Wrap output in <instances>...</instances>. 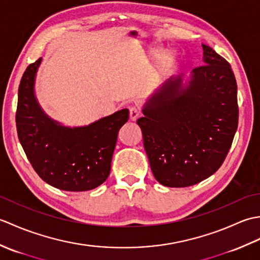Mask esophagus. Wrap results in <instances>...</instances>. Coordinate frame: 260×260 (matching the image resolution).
Returning a JSON list of instances; mask_svg holds the SVG:
<instances>
[{
  "label": "esophagus",
  "instance_id": "obj_1",
  "mask_svg": "<svg viewBox=\"0 0 260 260\" xmlns=\"http://www.w3.org/2000/svg\"><path fill=\"white\" fill-rule=\"evenodd\" d=\"M140 116H141V110L139 108L135 106L129 108V117L132 120H136L140 117Z\"/></svg>",
  "mask_w": 260,
  "mask_h": 260
}]
</instances>
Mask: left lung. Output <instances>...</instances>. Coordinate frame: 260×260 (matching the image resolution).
<instances>
[{
  "mask_svg": "<svg viewBox=\"0 0 260 260\" xmlns=\"http://www.w3.org/2000/svg\"><path fill=\"white\" fill-rule=\"evenodd\" d=\"M203 64L171 77L147 99L137 125L154 178L185 187L221 167L238 127L237 82L229 62L202 45Z\"/></svg>",
  "mask_w": 260,
  "mask_h": 260,
  "instance_id": "8db88e82",
  "label": "left lung"
}]
</instances>
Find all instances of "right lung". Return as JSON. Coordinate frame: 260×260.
<instances>
[{
  "instance_id": "right-lung-1",
  "label": "right lung",
  "mask_w": 260,
  "mask_h": 260,
  "mask_svg": "<svg viewBox=\"0 0 260 260\" xmlns=\"http://www.w3.org/2000/svg\"><path fill=\"white\" fill-rule=\"evenodd\" d=\"M42 58L24 71L19 86L15 121L19 141L40 178L63 191H88L110 173L117 135L129 117L127 108L93 123L68 127L49 117L35 95Z\"/></svg>"
}]
</instances>
